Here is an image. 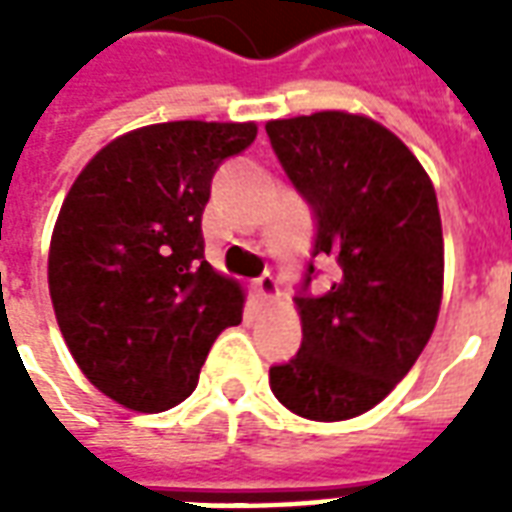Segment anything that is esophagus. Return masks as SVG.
I'll return each mask as SVG.
<instances>
[{"mask_svg":"<svg viewBox=\"0 0 512 512\" xmlns=\"http://www.w3.org/2000/svg\"><path fill=\"white\" fill-rule=\"evenodd\" d=\"M255 290L257 296H263V299H271L274 293H277V279L271 277V274H260V277L255 279Z\"/></svg>","mask_w":512,"mask_h":512,"instance_id":"34e87169","label":"esophagus"}]
</instances>
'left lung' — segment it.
I'll use <instances>...</instances> for the list:
<instances>
[{
  "label": "left lung",
  "instance_id": "obj_1",
  "mask_svg": "<svg viewBox=\"0 0 512 512\" xmlns=\"http://www.w3.org/2000/svg\"><path fill=\"white\" fill-rule=\"evenodd\" d=\"M271 147L315 219L312 257L340 274L323 293L307 263L299 354L268 370L293 414L337 422L381 403L428 345L439 318L444 241L433 183L376 120L348 112L271 120Z\"/></svg>",
  "mask_w": 512,
  "mask_h": 512
}]
</instances>
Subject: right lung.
<instances>
[{"instance_id": "right-lung-1", "label": "right lung", "mask_w": 512, "mask_h": 512, "mask_svg": "<svg viewBox=\"0 0 512 512\" xmlns=\"http://www.w3.org/2000/svg\"><path fill=\"white\" fill-rule=\"evenodd\" d=\"M255 123H158L82 169L51 235L49 293L76 365L120 406L156 414L194 392L244 293L205 260L202 211Z\"/></svg>"}]
</instances>
